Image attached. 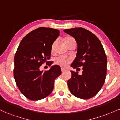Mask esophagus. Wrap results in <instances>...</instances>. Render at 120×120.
<instances>
[{"label": "esophagus", "mask_w": 120, "mask_h": 120, "mask_svg": "<svg viewBox=\"0 0 120 120\" xmlns=\"http://www.w3.org/2000/svg\"><path fill=\"white\" fill-rule=\"evenodd\" d=\"M61 71H62V72H64L66 71V69H64V68H62V69H61Z\"/></svg>", "instance_id": "34e87169"}]
</instances>
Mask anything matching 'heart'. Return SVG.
Here are the masks:
<instances>
[{"instance_id": "1", "label": "heart", "mask_w": 120, "mask_h": 120, "mask_svg": "<svg viewBox=\"0 0 120 120\" xmlns=\"http://www.w3.org/2000/svg\"><path fill=\"white\" fill-rule=\"evenodd\" d=\"M73 39V38H71V37L66 38V39H64L65 44H66L67 42H68V41H71V40H72ZM56 42H54V43L53 44L52 49H53V48H54V45L56 44ZM54 61H55L56 64L59 65V66H60V67H65L67 66V64H68L69 62H70L71 59L68 58H66L64 57H58L56 58L55 59V60H54Z\"/></svg>"}]
</instances>
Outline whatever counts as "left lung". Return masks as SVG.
Masks as SVG:
<instances>
[{"label": "left lung", "mask_w": 120, "mask_h": 120, "mask_svg": "<svg viewBox=\"0 0 120 120\" xmlns=\"http://www.w3.org/2000/svg\"><path fill=\"white\" fill-rule=\"evenodd\" d=\"M76 41V57L71 65L73 68L83 67L81 75L71 71L68 86L72 94L81 99H89L98 94L105 81L107 57L98 38L82 28L64 29Z\"/></svg>", "instance_id": "obj_1"}]
</instances>
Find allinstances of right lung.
Masks as SVG:
<instances>
[{"label":"right lung","instance_id":"1","mask_svg":"<svg viewBox=\"0 0 120 120\" xmlns=\"http://www.w3.org/2000/svg\"><path fill=\"white\" fill-rule=\"evenodd\" d=\"M60 34L58 29L38 28L26 35L18 47L14 58V77L22 94L29 100L37 101L49 95L54 80L61 75L58 65L44 72L39 68L49 59L53 43ZM48 64L51 66V62Z\"/></svg>","mask_w":120,"mask_h":120}]
</instances>
